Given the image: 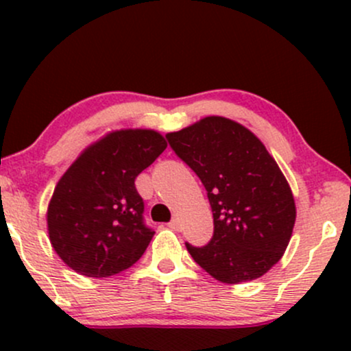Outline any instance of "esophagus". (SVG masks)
<instances>
[{
  "mask_svg": "<svg viewBox=\"0 0 351 351\" xmlns=\"http://www.w3.org/2000/svg\"><path fill=\"white\" fill-rule=\"evenodd\" d=\"M168 228L173 229V231H180V221L178 219H171L170 223H168Z\"/></svg>",
  "mask_w": 351,
  "mask_h": 351,
  "instance_id": "obj_1",
  "label": "esophagus"
}]
</instances>
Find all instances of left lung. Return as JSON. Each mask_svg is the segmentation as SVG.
I'll return each mask as SVG.
<instances>
[{"instance_id":"left-lung-1","label":"left lung","mask_w":351,"mask_h":351,"mask_svg":"<svg viewBox=\"0 0 351 351\" xmlns=\"http://www.w3.org/2000/svg\"><path fill=\"white\" fill-rule=\"evenodd\" d=\"M173 152L198 175L213 209L215 234L188 252L224 284L259 279L284 256L295 201L264 143L226 117H204L167 135Z\"/></svg>"}]
</instances>
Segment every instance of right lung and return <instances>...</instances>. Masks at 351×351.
Segmentation results:
<instances>
[{
	"label": "right lung",
	"instance_id": "add662e5",
	"mask_svg": "<svg viewBox=\"0 0 351 351\" xmlns=\"http://www.w3.org/2000/svg\"><path fill=\"white\" fill-rule=\"evenodd\" d=\"M165 148L155 130H115L88 145L64 173L47 208V232L72 271L115 276L143 256L155 231L143 223L135 178Z\"/></svg>",
	"mask_w": 351,
	"mask_h": 351
}]
</instances>
